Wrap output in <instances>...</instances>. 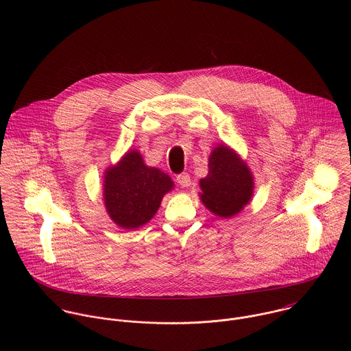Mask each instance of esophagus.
Here are the masks:
<instances>
[{
    "mask_svg": "<svg viewBox=\"0 0 351 351\" xmlns=\"http://www.w3.org/2000/svg\"><path fill=\"white\" fill-rule=\"evenodd\" d=\"M177 182L182 186V188H188L191 186L192 181H191V176L188 173H181L177 176Z\"/></svg>",
    "mask_w": 351,
    "mask_h": 351,
    "instance_id": "34e87169",
    "label": "esophagus"
}]
</instances>
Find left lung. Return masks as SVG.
Instances as JSON below:
<instances>
[{"label":"left lung","instance_id":"obj_1","mask_svg":"<svg viewBox=\"0 0 351 351\" xmlns=\"http://www.w3.org/2000/svg\"><path fill=\"white\" fill-rule=\"evenodd\" d=\"M209 171L200 181L201 201L220 217L237 215L251 199L252 177L239 156L224 146L209 156Z\"/></svg>","mask_w":351,"mask_h":351}]
</instances>
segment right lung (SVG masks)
Returning <instances> with one entry per match:
<instances>
[{
	"instance_id": "add662e5",
	"label": "right lung",
	"mask_w": 351,
	"mask_h": 351,
	"mask_svg": "<svg viewBox=\"0 0 351 351\" xmlns=\"http://www.w3.org/2000/svg\"><path fill=\"white\" fill-rule=\"evenodd\" d=\"M171 189L167 174L146 166L141 154L131 151L105 174V206L119 227L138 228L156 213L162 197Z\"/></svg>"
}]
</instances>
